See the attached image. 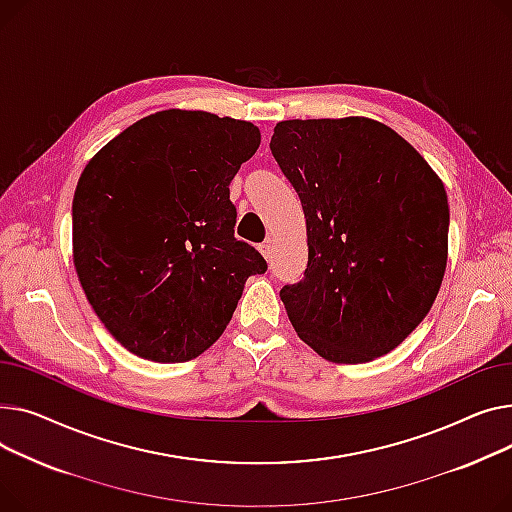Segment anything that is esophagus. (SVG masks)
Segmentation results:
<instances>
[{"label": "esophagus", "instance_id": "esophagus-1", "mask_svg": "<svg viewBox=\"0 0 512 512\" xmlns=\"http://www.w3.org/2000/svg\"><path fill=\"white\" fill-rule=\"evenodd\" d=\"M260 254H262L266 260L273 258V254H275V239H273V237L264 239V242L260 244Z\"/></svg>", "mask_w": 512, "mask_h": 512}]
</instances>
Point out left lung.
Returning <instances> with one entry per match:
<instances>
[{
	"instance_id": "left-lung-1",
	"label": "left lung",
	"mask_w": 512,
	"mask_h": 512,
	"mask_svg": "<svg viewBox=\"0 0 512 512\" xmlns=\"http://www.w3.org/2000/svg\"><path fill=\"white\" fill-rule=\"evenodd\" d=\"M270 150L308 231L304 279L281 289L295 333L335 364L393 351L426 318L444 279L442 179L370 117L287 119Z\"/></svg>"
}]
</instances>
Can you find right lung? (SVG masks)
Masks as SVG:
<instances>
[{"instance_id": "1", "label": "right lung", "mask_w": 512, "mask_h": 512, "mask_svg": "<svg viewBox=\"0 0 512 512\" xmlns=\"http://www.w3.org/2000/svg\"><path fill=\"white\" fill-rule=\"evenodd\" d=\"M260 130L165 109L117 134L84 167L72 202L74 266L88 304L128 351L188 362L227 328L266 262L233 235L229 184Z\"/></svg>"}]
</instances>
